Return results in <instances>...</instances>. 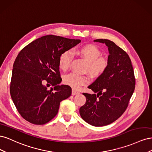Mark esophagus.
<instances>
[{"label": "esophagus", "instance_id": "1", "mask_svg": "<svg viewBox=\"0 0 152 152\" xmlns=\"http://www.w3.org/2000/svg\"><path fill=\"white\" fill-rule=\"evenodd\" d=\"M79 93H79V91H77L75 90V89H73V90H72V94L73 96L78 94H79Z\"/></svg>", "mask_w": 152, "mask_h": 152}]
</instances>
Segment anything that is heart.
<instances>
[{"label": "heart", "instance_id": "heart-1", "mask_svg": "<svg viewBox=\"0 0 152 152\" xmlns=\"http://www.w3.org/2000/svg\"><path fill=\"white\" fill-rule=\"evenodd\" d=\"M78 53L87 61L86 70L93 77L103 75L107 70L109 62L107 58L102 56L100 49L94 44H87L81 47ZM73 56L70 50L63 52L59 57L58 64L59 68L63 71L67 70L70 65ZM64 82L74 89H79L89 82L88 77L77 73H70L64 78Z\"/></svg>", "mask_w": 152, "mask_h": 152}]
</instances>
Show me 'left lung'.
Masks as SVG:
<instances>
[{
    "instance_id": "8db88e82",
    "label": "left lung",
    "mask_w": 152,
    "mask_h": 152,
    "mask_svg": "<svg viewBox=\"0 0 152 152\" xmlns=\"http://www.w3.org/2000/svg\"><path fill=\"white\" fill-rule=\"evenodd\" d=\"M94 42L105 44L108 47L109 65L103 74L88 86L94 94L83 93L86 102L79 112L87 123L100 127L115 121L126 111L136 82L131 59L126 51L108 39H96Z\"/></svg>"
}]
</instances>
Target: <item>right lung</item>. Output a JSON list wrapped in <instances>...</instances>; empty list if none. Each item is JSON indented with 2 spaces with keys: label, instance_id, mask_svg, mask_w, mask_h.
Masks as SVG:
<instances>
[{
  "label": "right lung",
  "instance_id": "1",
  "mask_svg": "<svg viewBox=\"0 0 152 152\" xmlns=\"http://www.w3.org/2000/svg\"><path fill=\"white\" fill-rule=\"evenodd\" d=\"M80 42L79 39L45 35L27 45L18 54L13 65L10 93L18 112L26 121L36 125L48 123L57 115L61 101L70 97L71 87L59 85L62 79L58 59L63 52ZM48 85L54 88L48 90Z\"/></svg>",
  "mask_w": 152,
  "mask_h": 152
}]
</instances>
